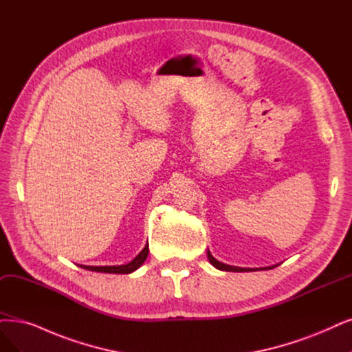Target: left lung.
Segmentation results:
<instances>
[{
  "label": "left lung",
  "instance_id": "1",
  "mask_svg": "<svg viewBox=\"0 0 352 352\" xmlns=\"http://www.w3.org/2000/svg\"><path fill=\"white\" fill-rule=\"evenodd\" d=\"M207 258H209V261L216 267V268H219V270H223V271H235V272H245V271H252V268H239V267H232V265H226V264H223V263H219L216 258H213L212 256V254L207 251ZM270 270L272 268V267H268Z\"/></svg>",
  "mask_w": 352,
  "mask_h": 352
}]
</instances>
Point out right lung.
Instances as JSON below:
<instances>
[{"label":"right lung","mask_w":352,"mask_h":352,"mask_svg":"<svg viewBox=\"0 0 352 352\" xmlns=\"http://www.w3.org/2000/svg\"><path fill=\"white\" fill-rule=\"evenodd\" d=\"M148 254H149V246L146 243L145 248L140 251V254L133 259V261H130L126 265H110V267H88V265H84V268L91 270V271H97V272H109V274H129V272H133L143 263H145Z\"/></svg>","instance_id":"obj_1"}]
</instances>
